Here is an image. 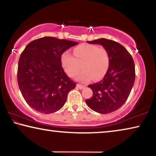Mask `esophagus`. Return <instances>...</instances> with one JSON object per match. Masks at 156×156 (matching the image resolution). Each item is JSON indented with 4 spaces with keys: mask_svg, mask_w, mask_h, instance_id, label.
<instances>
[{
    "mask_svg": "<svg viewBox=\"0 0 156 156\" xmlns=\"http://www.w3.org/2000/svg\"><path fill=\"white\" fill-rule=\"evenodd\" d=\"M76 87H77L78 89H83L84 87V85H82V84H77V85H76Z\"/></svg>",
    "mask_w": 156,
    "mask_h": 156,
    "instance_id": "esophagus-1",
    "label": "esophagus"
}]
</instances>
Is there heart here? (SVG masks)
<instances>
[{"instance_id":"obj_1","label":"heart","mask_w":156,"mask_h":156,"mask_svg":"<svg viewBox=\"0 0 156 156\" xmlns=\"http://www.w3.org/2000/svg\"><path fill=\"white\" fill-rule=\"evenodd\" d=\"M73 57L69 51H65L60 57L62 67L65 72L73 77L78 74L77 80L87 83L91 79L98 80L103 77L109 66V53L103 47L94 44H81L73 49Z\"/></svg>"}]
</instances>
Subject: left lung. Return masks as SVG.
Segmentation results:
<instances>
[{
	"label": "left lung",
	"mask_w": 156,
	"mask_h": 156,
	"mask_svg": "<svg viewBox=\"0 0 156 156\" xmlns=\"http://www.w3.org/2000/svg\"><path fill=\"white\" fill-rule=\"evenodd\" d=\"M87 43L104 47L109 53V66L101 81L88 85L93 96L86 100V104L99 113H110L127 100L135 81V64L125 47L117 42L100 38Z\"/></svg>",
	"instance_id": "8db88e82"
}]
</instances>
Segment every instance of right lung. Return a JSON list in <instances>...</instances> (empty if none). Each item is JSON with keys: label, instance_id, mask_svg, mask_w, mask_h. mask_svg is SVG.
<instances>
[{"label": "right lung", "instance_id": "1", "mask_svg": "<svg viewBox=\"0 0 156 156\" xmlns=\"http://www.w3.org/2000/svg\"><path fill=\"white\" fill-rule=\"evenodd\" d=\"M78 44L47 36L26 46L18 61L17 78L21 94L32 109L48 114L64 106L76 84L64 72L60 57Z\"/></svg>", "mask_w": 156, "mask_h": 156}]
</instances>
